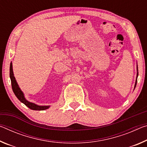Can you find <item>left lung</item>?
I'll list each match as a JSON object with an SVG mask.
<instances>
[{
  "instance_id": "left-lung-1",
  "label": "left lung",
  "mask_w": 147,
  "mask_h": 147,
  "mask_svg": "<svg viewBox=\"0 0 147 147\" xmlns=\"http://www.w3.org/2000/svg\"><path fill=\"white\" fill-rule=\"evenodd\" d=\"M137 77H138V66H137V76H136V83H135V86H134V89L136 88V86L137 84Z\"/></svg>"
}]
</instances>
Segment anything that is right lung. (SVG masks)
Masks as SVG:
<instances>
[{"label": "right lung", "instance_id": "1", "mask_svg": "<svg viewBox=\"0 0 147 147\" xmlns=\"http://www.w3.org/2000/svg\"><path fill=\"white\" fill-rule=\"evenodd\" d=\"M10 78L11 80V88H12V90L16 96L17 97V98L20 100V101L25 104L27 107H29V109H32V110L34 111H43L46 110V109H48L50 108V105H38L34 103H32V102H30L27 101L26 98L25 97L24 94L20 89L19 85L17 82V81L16 80V78L14 76V74H13V67H12V63H10Z\"/></svg>", "mask_w": 147, "mask_h": 147}]
</instances>
